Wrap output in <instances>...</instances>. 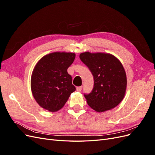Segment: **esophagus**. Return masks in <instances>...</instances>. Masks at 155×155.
<instances>
[{"label":"esophagus","instance_id":"1","mask_svg":"<svg viewBox=\"0 0 155 155\" xmlns=\"http://www.w3.org/2000/svg\"><path fill=\"white\" fill-rule=\"evenodd\" d=\"M82 87H78L77 88H76V90H77V91H81V90H82Z\"/></svg>","mask_w":155,"mask_h":155}]
</instances>
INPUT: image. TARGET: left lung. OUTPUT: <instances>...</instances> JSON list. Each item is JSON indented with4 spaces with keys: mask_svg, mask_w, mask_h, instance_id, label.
Here are the masks:
<instances>
[{
    "mask_svg": "<svg viewBox=\"0 0 155 155\" xmlns=\"http://www.w3.org/2000/svg\"><path fill=\"white\" fill-rule=\"evenodd\" d=\"M79 58L94 76V88L85 97L89 107L98 112L114 109L123 100L127 88V76L120 60L107 53L80 54Z\"/></svg>",
    "mask_w": 155,
    "mask_h": 155,
    "instance_id": "1",
    "label": "left lung"
}]
</instances>
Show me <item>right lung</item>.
Returning <instances> with one entry per match:
<instances>
[{"label": "right lung", "mask_w": 155, "mask_h": 155, "mask_svg": "<svg viewBox=\"0 0 155 155\" xmlns=\"http://www.w3.org/2000/svg\"><path fill=\"white\" fill-rule=\"evenodd\" d=\"M75 58V53L56 51L45 55L35 64L31 90L37 104L44 109L52 112L59 110L76 91L67 72Z\"/></svg>", "instance_id": "obj_1"}]
</instances>
